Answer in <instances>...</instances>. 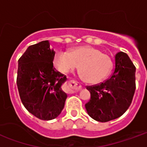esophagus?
<instances>
[{
    "label": "esophagus",
    "mask_w": 147,
    "mask_h": 147,
    "mask_svg": "<svg viewBox=\"0 0 147 147\" xmlns=\"http://www.w3.org/2000/svg\"><path fill=\"white\" fill-rule=\"evenodd\" d=\"M68 86L71 90H80V89H82V84L75 80H71L69 81Z\"/></svg>",
    "instance_id": "obj_1"
}]
</instances>
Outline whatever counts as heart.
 <instances>
[{
  "label": "heart",
  "mask_w": 147,
  "mask_h": 147,
  "mask_svg": "<svg viewBox=\"0 0 147 147\" xmlns=\"http://www.w3.org/2000/svg\"><path fill=\"white\" fill-rule=\"evenodd\" d=\"M55 64L63 73H67L79 67L86 81L96 83L108 76L113 68V60L100 49L91 46H81L69 53L58 52L55 57Z\"/></svg>",
  "instance_id": "obj_1"
}]
</instances>
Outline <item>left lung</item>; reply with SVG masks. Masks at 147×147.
<instances>
[{
  "mask_svg": "<svg viewBox=\"0 0 147 147\" xmlns=\"http://www.w3.org/2000/svg\"><path fill=\"white\" fill-rule=\"evenodd\" d=\"M90 99L85 105L87 113L99 122H108L122 116L129 108L136 90V67L123 52L115 56V68L103 83L86 86Z\"/></svg>",
  "mask_w": 147,
  "mask_h": 147,
  "instance_id": "obj_1",
  "label": "left lung"
}]
</instances>
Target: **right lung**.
I'll return each mask as SVG.
<instances>
[{
	"mask_svg": "<svg viewBox=\"0 0 147 147\" xmlns=\"http://www.w3.org/2000/svg\"><path fill=\"white\" fill-rule=\"evenodd\" d=\"M54 56L48 41H42L30 45L18 61L16 83L21 101L40 120L58 117L67 97L62 90L67 77L53 67Z\"/></svg>",
	"mask_w": 147,
	"mask_h": 147,
	"instance_id": "1",
	"label": "right lung"
}]
</instances>
